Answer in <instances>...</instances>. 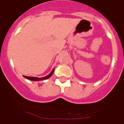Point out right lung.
Segmentation results:
<instances>
[{
  "instance_id": "right-lung-1",
  "label": "right lung",
  "mask_w": 124,
  "mask_h": 124,
  "mask_svg": "<svg viewBox=\"0 0 124 124\" xmlns=\"http://www.w3.org/2000/svg\"><path fill=\"white\" fill-rule=\"evenodd\" d=\"M54 71V69L52 70V71L50 73L48 76H45V77H43V78H37V77H30V76H23V77L27 79L31 80V81H41V80H45L47 79L50 78L51 76V75L53 74V72Z\"/></svg>"
}]
</instances>
